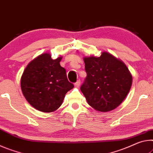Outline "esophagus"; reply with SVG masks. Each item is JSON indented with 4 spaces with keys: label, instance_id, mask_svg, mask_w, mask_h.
I'll return each instance as SVG.
<instances>
[{
    "label": "esophagus",
    "instance_id": "esophagus-1",
    "mask_svg": "<svg viewBox=\"0 0 153 153\" xmlns=\"http://www.w3.org/2000/svg\"><path fill=\"white\" fill-rule=\"evenodd\" d=\"M80 85H81V81H80V80H79V81H77L74 83V87H76V88H78V87H79Z\"/></svg>",
    "mask_w": 153,
    "mask_h": 153
}]
</instances>
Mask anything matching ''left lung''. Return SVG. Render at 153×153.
I'll use <instances>...</instances> for the list:
<instances>
[{"label":"left lung","mask_w":153,"mask_h":153,"mask_svg":"<svg viewBox=\"0 0 153 153\" xmlns=\"http://www.w3.org/2000/svg\"><path fill=\"white\" fill-rule=\"evenodd\" d=\"M87 77L82 93L93 108L109 112L126 99L132 85V75L126 64L113 55L103 51L100 57H84Z\"/></svg>","instance_id":"obj_1"}]
</instances>
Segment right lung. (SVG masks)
<instances>
[{
	"instance_id": "right-lung-1",
	"label": "right lung",
	"mask_w": 153,
	"mask_h": 153,
	"mask_svg": "<svg viewBox=\"0 0 153 153\" xmlns=\"http://www.w3.org/2000/svg\"><path fill=\"white\" fill-rule=\"evenodd\" d=\"M62 57L51 58L42 53L27 65L21 77V89L31 106L42 112L56 111L66 94L74 87L68 81L66 70L60 66Z\"/></svg>"
}]
</instances>
